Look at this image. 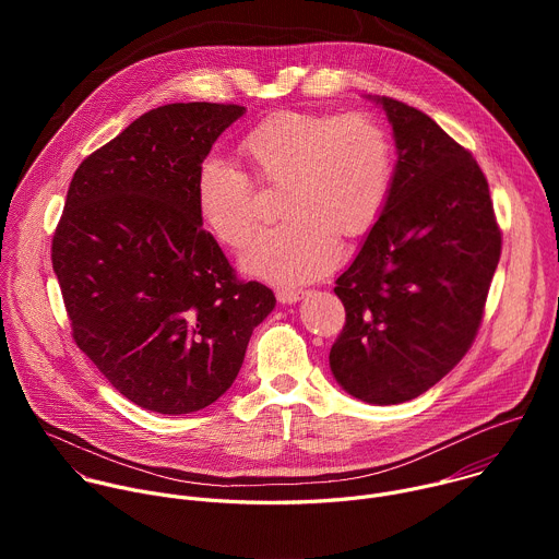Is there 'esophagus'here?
<instances>
[{
	"instance_id": "esophagus-1",
	"label": "esophagus",
	"mask_w": 559,
	"mask_h": 559,
	"mask_svg": "<svg viewBox=\"0 0 559 559\" xmlns=\"http://www.w3.org/2000/svg\"><path fill=\"white\" fill-rule=\"evenodd\" d=\"M305 296V289H296V287H278L276 289V298L281 302H296Z\"/></svg>"
}]
</instances>
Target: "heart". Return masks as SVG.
I'll use <instances>...</instances> for the list:
<instances>
[{"mask_svg":"<svg viewBox=\"0 0 559 559\" xmlns=\"http://www.w3.org/2000/svg\"><path fill=\"white\" fill-rule=\"evenodd\" d=\"M248 175L207 156L194 175V203L216 241L243 250L259 227L252 180L278 188L283 221L263 231L246 267L281 285L307 283L330 272L338 235L356 238L380 218L393 181V145L378 117L365 110H276L236 141Z\"/></svg>","mask_w":559,"mask_h":559,"instance_id":"obj_1","label":"heart"}]
</instances>
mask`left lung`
Masks as SVG:
<instances>
[{"mask_svg":"<svg viewBox=\"0 0 559 559\" xmlns=\"http://www.w3.org/2000/svg\"><path fill=\"white\" fill-rule=\"evenodd\" d=\"M378 102L397 164L380 218L336 281L347 318L330 367L360 401L397 405L431 389L471 349L502 229L473 154L423 110Z\"/></svg>","mask_w":559,"mask_h":559,"instance_id":"1","label":"left lung"}]
</instances>
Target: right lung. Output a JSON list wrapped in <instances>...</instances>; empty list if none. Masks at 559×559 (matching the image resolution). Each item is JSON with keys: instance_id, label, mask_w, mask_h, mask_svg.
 Instances as JSON below:
<instances>
[{"instance_id": "1", "label": "right lung", "mask_w": 559, "mask_h": 559, "mask_svg": "<svg viewBox=\"0 0 559 559\" xmlns=\"http://www.w3.org/2000/svg\"><path fill=\"white\" fill-rule=\"evenodd\" d=\"M243 112L210 102L147 110L79 164L52 234L72 341L147 412L212 405L276 302L236 276L194 203L199 164Z\"/></svg>"}]
</instances>
